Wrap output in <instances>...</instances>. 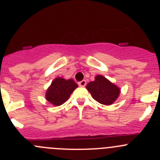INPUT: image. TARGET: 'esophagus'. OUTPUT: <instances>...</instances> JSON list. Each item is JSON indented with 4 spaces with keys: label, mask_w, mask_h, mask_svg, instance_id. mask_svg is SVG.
Listing matches in <instances>:
<instances>
[{
    "label": "esophagus",
    "mask_w": 160,
    "mask_h": 160,
    "mask_svg": "<svg viewBox=\"0 0 160 160\" xmlns=\"http://www.w3.org/2000/svg\"><path fill=\"white\" fill-rule=\"evenodd\" d=\"M86 84H87V82H86V80H82V81H80V82H79L78 83V85L80 87H85L86 86Z\"/></svg>",
    "instance_id": "esophagus-1"
}]
</instances>
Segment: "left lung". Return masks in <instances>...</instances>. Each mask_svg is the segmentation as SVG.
Masks as SVG:
<instances>
[{
  "instance_id": "left-lung-1",
  "label": "left lung",
  "mask_w": 160,
  "mask_h": 160,
  "mask_svg": "<svg viewBox=\"0 0 160 160\" xmlns=\"http://www.w3.org/2000/svg\"><path fill=\"white\" fill-rule=\"evenodd\" d=\"M86 88L95 101L104 105L112 104L121 93L118 87L101 75H97L95 80L88 83Z\"/></svg>"
}]
</instances>
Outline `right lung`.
<instances>
[{
    "label": "right lung",
    "mask_w": 160,
    "mask_h": 160,
    "mask_svg": "<svg viewBox=\"0 0 160 160\" xmlns=\"http://www.w3.org/2000/svg\"><path fill=\"white\" fill-rule=\"evenodd\" d=\"M78 87L72 79L56 77L46 92V99L54 106L62 105L69 99L71 93Z\"/></svg>",
    "instance_id": "right-lung-1"
}]
</instances>
